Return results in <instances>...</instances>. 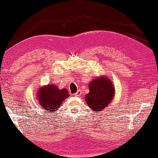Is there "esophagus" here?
<instances>
[{
    "label": "esophagus",
    "mask_w": 158,
    "mask_h": 158,
    "mask_svg": "<svg viewBox=\"0 0 158 158\" xmlns=\"http://www.w3.org/2000/svg\"><path fill=\"white\" fill-rule=\"evenodd\" d=\"M82 94V91H80V90H78V91H77L76 93H74V95L76 96H80Z\"/></svg>",
    "instance_id": "obj_1"
}]
</instances>
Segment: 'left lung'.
<instances>
[{"label": "left lung", "instance_id": "8db88e82", "mask_svg": "<svg viewBox=\"0 0 158 158\" xmlns=\"http://www.w3.org/2000/svg\"><path fill=\"white\" fill-rule=\"evenodd\" d=\"M114 93L110 80L101 77L89 84V93L86 95L85 100L93 110L100 112L112 101Z\"/></svg>", "mask_w": 158, "mask_h": 158}]
</instances>
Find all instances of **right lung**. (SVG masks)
Segmentation results:
<instances>
[{"label": "right lung", "instance_id": "add662e5", "mask_svg": "<svg viewBox=\"0 0 158 158\" xmlns=\"http://www.w3.org/2000/svg\"><path fill=\"white\" fill-rule=\"evenodd\" d=\"M66 89H59L55 85H48L40 89L38 93V98L40 105L47 111H54L61 105L64 99L69 97Z\"/></svg>", "mask_w": 158, "mask_h": 158}]
</instances>
